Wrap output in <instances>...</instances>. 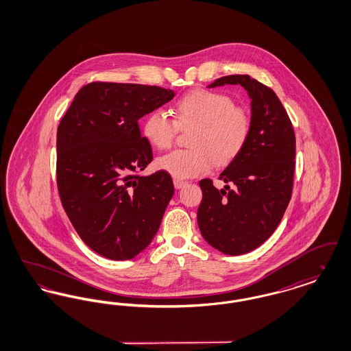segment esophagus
Masks as SVG:
<instances>
[{
  "label": "esophagus",
  "mask_w": 351,
  "mask_h": 351,
  "mask_svg": "<svg viewBox=\"0 0 351 351\" xmlns=\"http://www.w3.org/2000/svg\"><path fill=\"white\" fill-rule=\"evenodd\" d=\"M173 185H175V188H176V189H180V188H183V186L186 185V182L179 180V179H175V180H173Z\"/></svg>",
  "instance_id": "1"
}]
</instances>
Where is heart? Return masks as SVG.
I'll list each match as a JSON object with an SVG mask.
<instances>
[{
  "mask_svg": "<svg viewBox=\"0 0 351 351\" xmlns=\"http://www.w3.org/2000/svg\"><path fill=\"white\" fill-rule=\"evenodd\" d=\"M175 118L155 109L143 119V136L154 147L167 150L180 132L196 126L192 149L169 152L158 159V167L175 179H189L210 172L215 163L228 165L246 147L251 134L250 113L235 105L233 97L210 89H195L173 106Z\"/></svg>",
  "mask_w": 351,
  "mask_h": 351,
  "instance_id": "1",
  "label": "heart"
}]
</instances>
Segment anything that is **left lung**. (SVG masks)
<instances>
[{
    "mask_svg": "<svg viewBox=\"0 0 351 351\" xmlns=\"http://www.w3.org/2000/svg\"><path fill=\"white\" fill-rule=\"evenodd\" d=\"M225 84H239L250 96V139L218 178L232 188L217 189L210 179L201 180L197 222L210 246L241 255L267 241L283 218L292 196L296 138L271 88L249 75L223 76L209 88Z\"/></svg>",
    "mask_w": 351,
    "mask_h": 351,
    "instance_id": "obj_1",
    "label": "left lung"
}]
</instances>
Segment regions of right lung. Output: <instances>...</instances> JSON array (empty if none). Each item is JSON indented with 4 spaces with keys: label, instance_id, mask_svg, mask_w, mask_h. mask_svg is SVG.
Wrapping results in <instances>:
<instances>
[{
    "label": "right lung",
    "instance_id": "right-lung-1",
    "mask_svg": "<svg viewBox=\"0 0 351 351\" xmlns=\"http://www.w3.org/2000/svg\"><path fill=\"white\" fill-rule=\"evenodd\" d=\"M173 96L155 85L86 84L58 126L62 205L84 243L108 259L128 261L145 250L173 196L166 171L141 176L152 149L138 125Z\"/></svg>",
    "mask_w": 351,
    "mask_h": 351
}]
</instances>
